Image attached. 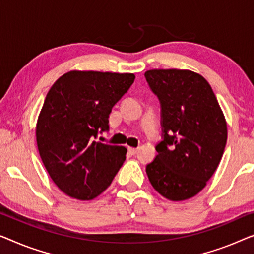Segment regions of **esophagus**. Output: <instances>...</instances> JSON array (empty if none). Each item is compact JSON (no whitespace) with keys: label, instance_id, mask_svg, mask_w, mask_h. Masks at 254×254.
Wrapping results in <instances>:
<instances>
[{"label":"esophagus","instance_id":"34e87169","mask_svg":"<svg viewBox=\"0 0 254 254\" xmlns=\"http://www.w3.org/2000/svg\"><path fill=\"white\" fill-rule=\"evenodd\" d=\"M127 149H128V152H130L131 154H133V155H134V154H137L138 151H139L138 148H134V147H128Z\"/></svg>","mask_w":254,"mask_h":254}]
</instances>
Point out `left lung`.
Instances as JSON below:
<instances>
[{"label": "left lung", "instance_id": "1", "mask_svg": "<svg viewBox=\"0 0 254 254\" xmlns=\"http://www.w3.org/2000/svg\"><path fill=\"white\" fill-rule=\"evenodd\" d=\"M145 78L161 103L163 140L147 164L152 187L171 201L198 194L215 173L227 144V122L205 78L191 70L154 69Z\"/></svg>", "mask_w": 254, "mask_h": 254}]
</instances>
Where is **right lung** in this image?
<instances>
[{
    "instance_id": "1",
    "label": "right lung",
    "mask_w": 254,
    "mask_h": 254,
    "mask_svg": "<svg viewBox=\"0 0 254 254\" xmlns=\"http://www.w3.org/2000/svg\"><path fill=\"white\" fill-rule=\"evenodd\" d=\"M134 78L133 73L72 70L48 91L35 127L38 149L53 182L69 197H98L126 161V147L95 139L109 128V114Z\"/></svg>"
}]
</instances>
